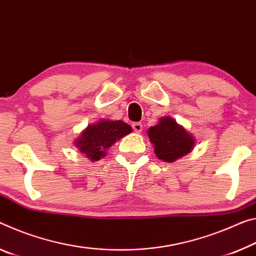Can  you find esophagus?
Segmentation results:
<instances>
[{
	"label": "esophagus",
	"mask_w": 256,
	"mask_h": 256,
	"mask_svg": "<svg viewBox=\"0 0 256 256\" xmlns=\"http://www.w3.org/2000/svg\"><path fill=\"white\" fill-rule=\"evenodd\" d=\"M132 128H133V131L134 132H136V133H140L141 131H142V124L141 123H133L132 124Z\"/></svg>",
	"instance_id": "esophagus-1"
}]
</instances>
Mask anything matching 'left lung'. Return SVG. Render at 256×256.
<instances>
[{"mask_svg":"<svg viewBox=\"0 0 256 256\" xmlns=\"http://www.w3.org/2000/svg\"><path fill=\"white\" fill-rule=\"evenodd\" d=\"M148 136L155 146L156 156L168 163L192 152L194 144L192 136L170 117L160 118L156 126L150 128Z\"/></svg>","mask_w":256,"mask_h":256,"instance_id":"left-lung-1","label":"left lung"}]
</instances>
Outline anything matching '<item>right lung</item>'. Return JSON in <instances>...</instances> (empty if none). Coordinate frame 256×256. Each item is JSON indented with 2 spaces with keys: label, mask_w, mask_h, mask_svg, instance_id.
I'll use <instances>...</instances> for the list:
<instances>
[{
  "label": "right lung",
  "mask_w": 256,
  "mask_h": 256,
  "mask_svg": "<svg viewBox=\"0 0 256 256\" xmlns=\"http://www.w3.org/2000/svg\"><path fill=\"white\" fill-rule=\"evenodd\" d=\"M132 128L123 120H100L88 125L76 140V147L92 160H98L106 155V149L117 139L128 134Z\"/></svg>",
  "instance_id": "add662e5"
}]
</instances>
